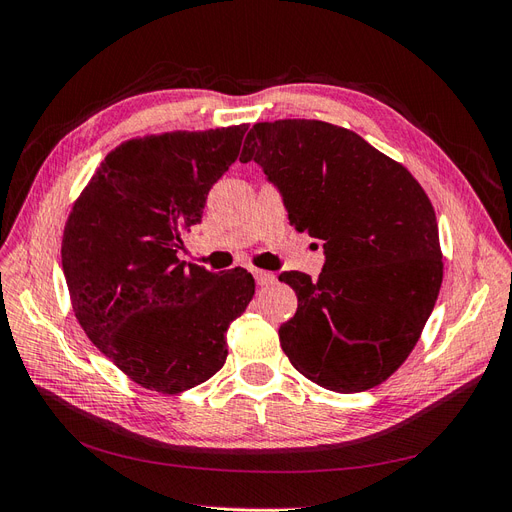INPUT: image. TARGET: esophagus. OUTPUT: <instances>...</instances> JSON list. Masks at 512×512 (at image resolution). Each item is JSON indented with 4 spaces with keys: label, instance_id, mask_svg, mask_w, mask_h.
<instances>
[{
    "label": "esophagus",
    "instance_id": "1",
    "mask_svg": "<svg viewBox=\"0 0 512 512\" xmlns=\"http://www.w3.org/2000/svg\"><path fill=\"white\" fill-rule=\"evenodd\" d=\"M252 275H254V280H256L258 286H269V284H273V280H275L273 273L262 271V269H252Z\"/></svg>",
    "mask_w": 512,
    "mask_h": 512
}]
</instances>
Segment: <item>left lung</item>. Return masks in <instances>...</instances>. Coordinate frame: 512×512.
Returning <instances> with one entry per match:
<instances>
[{
	"mask_svg": "<svg viewBox=\"0 0 512 512\" xmlns=\"http://www.w3.org/2000/svg\"><path fill=\"white\" fill-rule=\"evenodd\" d=\"M239 160H254L290 224L322 241L318 280L280 275L299 299L280 327L290 363L329 391L374 389L408 359L440 292L427 194L359 134L316 119L256 123Z\"/></svg>",
	"mask_w": 512,
	"mask_h": 512,
	"instance_id": "left-lung-1",
	"label": "left lung"
}]
</instances>
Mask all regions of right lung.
Segmentation results:
<instances>
[{
	"label": "right lung",
	"instance_id": "add662e5",
	"mask_svg": "<svg viewBox=\"0 0 512 512\" xmlns=\"http://www.w3.org/2000/svg\"><path fill=\"white\" fill-rule=\"evenodd\" d=\"M247 126L145 136L108 153L61 243L74 314L94 346L145 389L175 395L218 374L226 331L254 297L245 269L177 258L181 232L237 160Z\"/></svg>",
	"mask_w": 512,
	"mask_h": 512
}]
</instances>
